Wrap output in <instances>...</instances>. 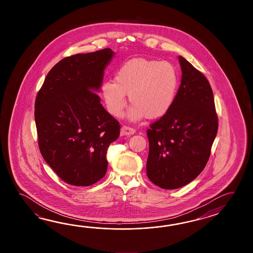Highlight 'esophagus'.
I'll use <instances>...</instances> for the list:
<instances>
[{
    "label": "esophagus",
    "instance_id": "34e87169",
    "mask_svg": "<svg viewBox=\"0 0 253 253\" xmlns=\"http://www.w3.org/2000/svg\"><path fill=\"white\" fill-rule=\"evenodd\" d=\"M135 133V130L133 127H130L128 126H123L121 128V134L122 135H130L134 134Z\"/></svg>",
    "mask_w": 253,
    "mask_h": 253
}]
</instances>
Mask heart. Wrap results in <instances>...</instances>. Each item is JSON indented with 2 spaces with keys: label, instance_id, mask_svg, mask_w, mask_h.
I'll return each mask as SVG.
<instances>
[{
  "label": "heart",
  "instance_id": "b5f03b06",
  "mask_svg": "<svg viewBox=\"0 0 253 253\" xmlns=\"http://www.w3.org/2000/svg\"><path fill=\"white\" fill-rule=\"evenodd\" d=\"M179 74L167 61L134 59L122 65L115 73V82L105 81L100 94L108 112L121 116L126 106V94L134 106L129 118H162L172 108L177 96Z\"/></svg>",
  "mask_w": 253,
  "mask_h": 253
}]
</instances>
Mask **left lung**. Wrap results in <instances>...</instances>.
Here are the masks:
<instances>
[{"label": "left lung", "mask_w": 253, "mask_h": 253, "mask_svg": "<svg viewBox=\"0 0 253 253\" xmlns=\"http://www.w3.org/2000/svg\"><path fill=\"white\" fill-rule=\"evenodd\" d=\"M182 81L168 113L147 129L146 173L163 189H177L205 169L218 130L213 93L208 80L179 56Z\"/></svg>", "instance_id": "obj_1"}]
</instances>
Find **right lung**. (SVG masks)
Listing matches in <instances>:
<instances>
[{
    "label": "right lung",
    "instance_id": "right-lung-1",
    "mask_svg": "<svg viewBox=\"0 0 253 253\" xmlns=\"http://www.w3.org/2000/svg\"><path fill=\"white\" fill-rule=\"evenodd\" d=\"M111 48L76 54L49 70L35 100L39 148L62 181L89 186L107 172V151L120 125L104 108L97 91Z\"/></svg>",
    "mask_w": 253,
    "mask_h": 253
}]
</instances>
